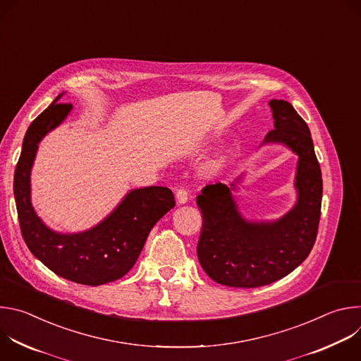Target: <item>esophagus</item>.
<instances>
[{
    "mask_svg": "<svg viewBox=\"0 0 361 361\" xmlns=\"http://www.w3.org/2000/svg\"><path fill=\"white\" fill-rule=\"evenodd\" d=\"M176 200H177V204H178V205L185 204V202L188 201V192H187V190L178 188L177 192H176Z\"/></svg>",
    "mask_w": 361,
    "mask_h": 361,
    "instance_id": "34e87169",
    "label": "esophagus"
}]
</instances>
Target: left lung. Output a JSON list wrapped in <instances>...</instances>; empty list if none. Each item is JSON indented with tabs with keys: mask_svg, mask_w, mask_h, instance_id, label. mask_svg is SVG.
Here are the masks:
<instances>
[{
	"mask_svg": "<svg viewBox=\"0 0 361 361\" xmlns=\"http://www.w3.org/2000/svg\"><path fill=\"white\" fill-rule=\"evenodd\" d=\"M274 130L260 147L283 145L297 156L295 202L274 220L247 219L234 197L244 173L228 185H205L197 197L202 230L197 245L202 270L216 283L252 288L274 283L310 254L320 221L323 180L310 130L284 99H270Z\"/></svg>",
	"mask_w": 361,
	"mask_h": 361,
	"instance_id": "1",
	"label": "left lung"
}]
</instances>
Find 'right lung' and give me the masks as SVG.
I'll return each mask as SVG.
<instances>
[{
  "mask_svg": "<svg viewBox=\"0 0 361 361\" xmlns=\"http://www.w3.org/2000/svg\"><path fill=\"white\" fill-rule=\"evenodd\" d=\"M61 92L28 127L14 174V197L21 233L30 251L57 276L85 286H101L126 276L135 264L145 240L174 205L173 191L149 185L130 190L99 223L78 233L48 227L31 201V170L44 137L60 127L73 110L60 104Z\"/></svg>",
  "mask_w": 361,
  "mask_h": 361,
  "instance_id": "right-lung-1",
  "label": "right lung"
}]
</instances>
